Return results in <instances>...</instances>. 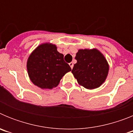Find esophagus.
<instances>
[{"mask_svg": "<svg viewBox=\"0 0 133 133\" xmlns=\"http://www.w3.org/2000/svg\"><path fill=\"white\" fill-rule=\"evenodd\" d=\"M69 65H70V68H71V69H72V68H73V63H69Z\"/></svg>", "mask_w": 133, "mask_h": 133, "instance_id": "34e87169", "label": "esophagus"}]
</instances>
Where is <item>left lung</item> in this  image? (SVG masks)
<instances>
[{"label":"left lung","mask_w":133,"mask_h":133,"mask_svg":"<svg viewBox=\"0 0 133 133\" xmlns=\"http://www.w3.org/2000/svg\"><path fill=\"white\" fill-rule=\"evenodd\" d=\"M77 63L72 70L79 85L87 89L99 87L108 76L109 65L104 55L97 49H79L76 54Z\"/></svg>","instance_id":"1"}]
</instances>
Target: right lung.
Masks as SVG:
<instances>
[{
	"label": "right lung",
	"mask_w": 133,
	"mask_h": 133,
	"mask_svg": "<svg viewBox=\"0 0 133 133\" xmlns=\"http://www.w3.org/2000/svg\"><path fill=\"white\" fill-rule=\"evenodd\" d=\"M64 55L52 43H43L32 52L27 60L28 75L32 83L42 89H52L71 70L64 61Z\"/></svg>",
	"instance_id": "add662e5"
}]
</instances>
